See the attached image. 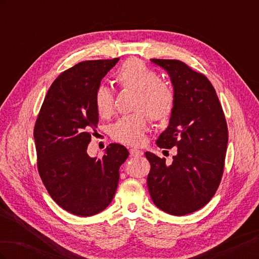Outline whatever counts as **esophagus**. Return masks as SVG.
Returning a JSON list of instances; mask_svg holds the SVG:
<instances>
[{"label":"esophagus","instance_id":"obj_1","mask_svg":"<svg viewBox=\"0 0 259 259\" xmlns=\"http://www.w3.org/2000/svg\"><path fill=\"white\" fill-rule=\"evenodd\" d=\"M130 153H131V155H132V156H142V155L144 154V152H143V151L138 150V149H136V148H132V149H130Z\"/></svg>","mask_w":259,"mask_h":259}]
</instances>
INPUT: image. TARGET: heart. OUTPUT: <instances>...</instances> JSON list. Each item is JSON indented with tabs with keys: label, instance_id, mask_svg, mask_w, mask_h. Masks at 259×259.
Wrapping results in <instances>:
<instances>
[{
	"label": "heart",
	"instance_id": "obj_1",
	"mask_svg": "<svg viewBox=\"0 0 259 259\" xmlns=\"http://www.w3.org/2000/svg\"><path fill=\"white\" fill-rule=\"evenodd\" d=\"M114 81L123 91L135 94L132 106L135 112L120 117L112 125L111 137L125 145H142L148 130L149 116L155 122H162L173 114L176 106L175 91L168 82L160 79L155 70L136 58L126 60L116 70ZM94 105L99 116H110L114 107L111 91L99 86L94 95Z\"/></svg>",
	"mask_w": 259,
	"mask_h": 259
}]
</instances>
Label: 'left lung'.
Instances as JSON below:
<instances>
[{
    "instance_id": "left-lung-1",
    "label": "left lung",
    "mask_w": 259,
    "mask_h": 259,
    "mask_svg": "<svg viewBox=\"0 0 259 259\" xmlns=\"http://www.w3.org/2000/svg\"><path fill=\"white\" fill-rule=\"evenodd\" d=\"M168 72L176 94L169 124L156 140L177 147L171 164L151 152L147 186L154 204L175 216L202 208L216 193L225 168L228 127L223 107L207 77L176 59H151Z\"/></svg>"
}]
</instances>
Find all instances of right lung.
Listing matches in <instances>:
<instances>
[{
  "label": "right lung",
  "instance_id": "obj_1",
  "mask_svg": "<svg viewBox=\"0 0 259 259\" xmlns=\"http://www.w3.org/2000/svg\"><path fill=\"white\" fill-rule=\"evenodd\" d=\"M119 58L86 60L62 72L44 98L33 136L37 170L52 199L73 215L88 217L110 204L127 149L110 144L103 158L88 146L96 132L94 95Z\"/></svg>",
  "mask_w": 259,
  "mask_h": 259
}]
</instances>
